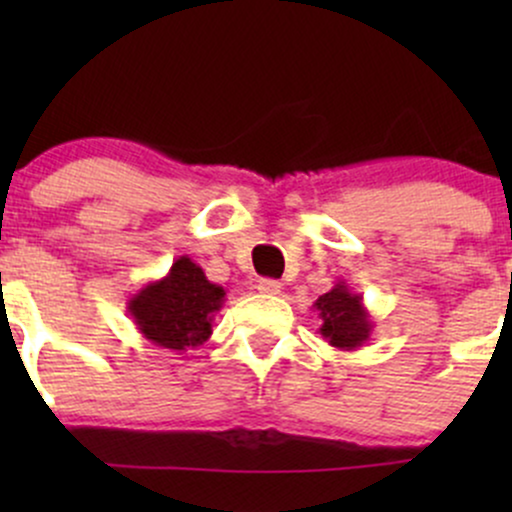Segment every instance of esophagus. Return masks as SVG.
<instances>
[{
    "label": "esophagus",
    "mask_w": 512,
    "mask_h": 512,
    "mask_svg": "<svg viewBox=\"0 0 512 512\" xmlns=\"http://www.w3.org/2000/svg\"><path fill=\"white\" fill-rule=\"evenodd\" d=\"M257 291L264 293V296H276L281 291V284L276 279H260L257 281Z\"/></svg>",
    "instance_id": "1"
}]
</instances>
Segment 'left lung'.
Returning a JSON list of instances; mask_svg holds the SVG:
<instances>
[{"label": "left lung", "mask_w": 512, "mask_h": 512, "mask_svg": "<svg viewBox=\"0 0 512 512\" xmlns=\"http://www.w3.org/2000/svg\"><path fill=\"white\" fill-rule=\"evenodd\" d=\"M315 313L320 317L317 332L325 342L339 351H356L370 339L373 320L363 305V296L351 293L346 281H337L330 291L315 301Z\"/></svg>", "instance_id": "obj_1"}]
</instances>
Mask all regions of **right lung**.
<instances>
[{"label": "right lung", "instance_id": "add662e5", "mask_svg": "<svg viewBox=\"0 0 512 512\" xmlns=\"http://www.w3.org/2000/svg\"><path fill=\"white\" fill-rule=\"evenodd\" d=\"M223 301V286L211 284L204 269L182 255L166 276L149 281L129 298L127 313L144 339L182 354L211 337V322Z\"/></svg>", "mask_w": 512, "mask_h": 512}]
</instances>
